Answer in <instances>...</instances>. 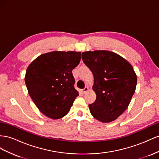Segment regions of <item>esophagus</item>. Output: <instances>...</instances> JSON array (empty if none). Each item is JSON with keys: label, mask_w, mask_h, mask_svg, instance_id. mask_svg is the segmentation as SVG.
Masks as SVG:
<instances>
[{"label": "esophagus", "mask_w": 159, "mask_h": 159, "mask_svg": "<svg viewBox=\"0 0 159 159\" xmlns=\"http://www.w3.org/2000/svg\"><path fill=\"white\" fill-rule=\"evenodd\" d=\"M88 91H89V87H84V89H83L82 92H83V94H85V93H86Z\"/></svg>", "instance_id": "esophagus-1"}]
</instances>
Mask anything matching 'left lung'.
Segmentation results:
<instances>
[{
  "label": "left lung",
  "instance_id": "8db88e82",
  "mask_svg": "<svg viewBox=\"0 0 159 159\" xmlns=\"http://www.w3.org/2000/svg\"><path fill=\"white\" fill-rule=\"evenodd\" d=\"M82 59L94 76L97 98L89 107L92 116L103 123L114 121L124 112L136 90L137 77L127 60L106 50L84 52Z\"/></svg>",
  "mask_w": 159,
  "mask_h": 159
}]
</instances>
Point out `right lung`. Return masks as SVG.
<instances>
[{
  "instance_id": "obj_1",
  "label": "right lung",
  "mask_w": 159,
  "mask_h": 159,
  "mask_svg": "<svg viewBox=\"0 0 159 159\" xmlns=\"http://www.w3.org/2000/svg\"><path fill=\"white\" fill-rule=\"evenodd\" d=\"M80 52L54 51L38 56L27 67L28 93L43 115L62 118L69 112L79 92L72 70L80 61Z\"/></svg>"
}]
</instances>
